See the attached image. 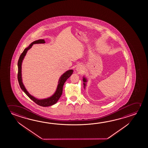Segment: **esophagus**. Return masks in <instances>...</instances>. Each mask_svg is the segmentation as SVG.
<instances>
[{
	"instance_id": "1",
	"label": "esophagus",
	"mask_w": 148,
	"mask_h": 148,
	"mask_svg": "<svg viewBox=\"0 0 148 148\" xmlns=\"http://www.w3.org/2000/svg\"><path fill=\"white\" fill-rule=\"evenodd\" d=\"M76 71H77V72H82V70H83V67H82V65H78V66L76 67Z\"/></svg>"
}]
</instances>
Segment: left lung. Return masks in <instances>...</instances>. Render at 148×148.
Masks as SVG:
<instances>
[{
	"label": "left lung",
	"instance_id": "8db88e82",
	"mask_svg": "<svg viewBox=\"0 0 148 148\" xmlns=\"http://www.w3.org/2000/svg\"><path fill=\"white\" fill-rule=\"evenodd\" d=\"M82 80H83V82H84L83 84H84V89H85V87H86V82H87V79L85 77V76H83Z\"/></svg>",
	"mask_w": 148,
	"mask_h": 148
}]
</instances>
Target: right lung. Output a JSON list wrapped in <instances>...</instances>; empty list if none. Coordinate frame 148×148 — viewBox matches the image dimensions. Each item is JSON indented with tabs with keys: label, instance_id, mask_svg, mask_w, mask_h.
I'll return each mask as SVG.
<instances>
[{
	"label": "right lung",
	"instance_id": "right-lung-1",
	"mask_svg": "<svg viewBox=\"0 0 148 148\" xmlns=\"http://www.w3.org/2000/svg\"><path fill=\"white\" fill-rule=\"evenodd\" d=\"M45 43V42L43 39L36 40L35 41L32 42L29 46L25 49L24 51H23V52L21 55L18 61V63H17V66H18L17 78H18V81L19 82L20 87L30 99H32L34 102H35L36 104L39 105V106L48 107L55 104L56 103L58 102V101L60 99V97L62 93L64 84L66 82V80H67L68 78L70 77L71 75L73 74V70H69L67 71L65 73H63V74L59 78V79L56 91L50 97H47L46 99H38L30 95L29 92L27 91V89H26V88L23 83L22 77V62L24 60L25 56H26V55L27 53V51H28L30 48H32V46L34 44H43Z\"/></svg>",
	"mask_w": 148,
	"mask_h": 148
}]
</instances>
